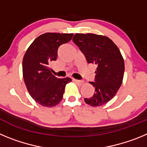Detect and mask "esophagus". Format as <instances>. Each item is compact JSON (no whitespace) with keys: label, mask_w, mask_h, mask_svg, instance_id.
I'll return each mask as SVG.
<instances>
[{"label":"esophagus","mask_w":147,"mask_h":147,"mask_svg":"<svg viewBox=\"0 0 147 147\" xmlns=\"http://www.w3.org/2000/svg\"><path fill=\"white\" fill-rule=\"evenodd\" d=\"M73 81L75 83H76L77 85H82L84 83V82L81 81V80H75V79H73Z\"/></svg>","instance_id":"obj_1"}]
</instances>
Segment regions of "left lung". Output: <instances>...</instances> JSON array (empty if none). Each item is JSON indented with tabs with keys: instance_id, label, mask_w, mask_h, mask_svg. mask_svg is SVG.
Masks as SVG:
<instances>
[{
	"instance_id": "1",
	"label": "left lung",
	"mask_w": 147,
	"mask_h": 147,
	"mask_svg": "<svg viewBox=\"0 0 147 147\" xmlns=\"http://www.w3.org/2000/svg\"><path fill=\"white\" fill-rule=\"evenodd\" d=\"M73 41L85 56L88 63L96 64L95 82H90L95 89L85 103L98 107L112 99L120 88L124 73V61L117 45L109 37L95 34H76Z\"/></svg>"
}]
</instances>
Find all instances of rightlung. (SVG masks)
<instances>
[{
    "label": "right lung",
    "instance_id": "1",
    "mask_svg": "<svg viewBox=\"0 0 147 147\" xmlns=\"http://www.w3.org/2000/svg\"><path fill=\"white\" fill-rule=\"evenodd\" d=\"M74 34L45 33L35 39L23 59V76L28 92L35 102L52 107L62 99L65 85L71 79H58L52 74L49 64L57 58L61 45L67 43Z\"/></svg>",
    "mask_w": 147,
    "mask_h": 147
}]
</instances>
